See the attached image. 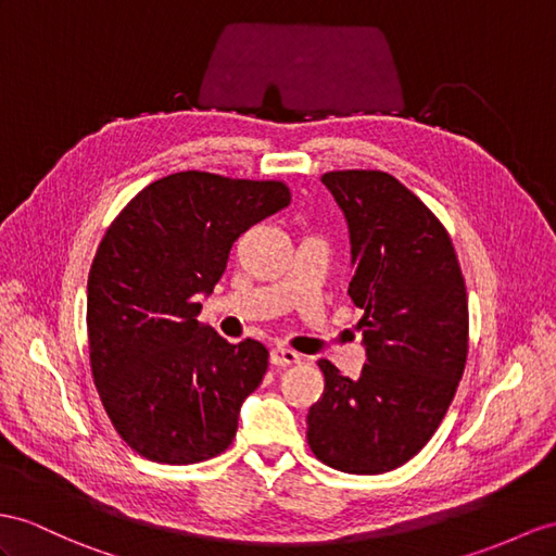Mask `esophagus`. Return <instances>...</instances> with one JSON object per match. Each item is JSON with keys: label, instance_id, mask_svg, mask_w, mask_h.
<instances>
[{"label": "esophagus", "instance_id": "34e87169", "mask_svg": "<svg viewBox=\"0 0 556 556\" xmlns=\"http://www.w3.org/2000/svg\"><path fill=\"white\" fill-rule=\"evenodd\" d=\"M300 361H302V356L292 349H286V346L270 349V363L278 365V368H290V365H296Z\"/></svg>", "mask_w": 556, "mask_h": 556}]
</instances>
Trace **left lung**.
<instances>
[{
  "label": "left lung",
  "mask_w": 556,
  "mask_h": 556,
  "mask_svg": "<svg viewBox=\"0 0 556 556\" xmlns=\"http://www.w3.org/2000/svg\"><path fill=\"white\" fill-rule=\"evenodd\" d=\"M342 207L368 351L358 380L320 358L323 396L306 417L308 448L346 473H384L434 437L463 380L469 308L448 231L422 200L380 169L320 176Z\"/></svg>",
  "instance_id": "1"
}]
</instances>
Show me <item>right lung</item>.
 <instances>
[{"label": "right lung", "instance_id": "1", "mask_svg": "<svg viewBox=\"0 0 556 556\" xmlns=\"http://www.w3.org/2000/svg\"><path fill=\"white\" fill-rule=\"evenodd\" d=\"M288 205L282 181L191 169L146 186L108 226L87 280L89 363L115 431L146 459L193 465L233 443L268 349L198 323V294L240 233Z\"/></svg>", "mask_w": 556, "mask_h": 556}]
</instances>
